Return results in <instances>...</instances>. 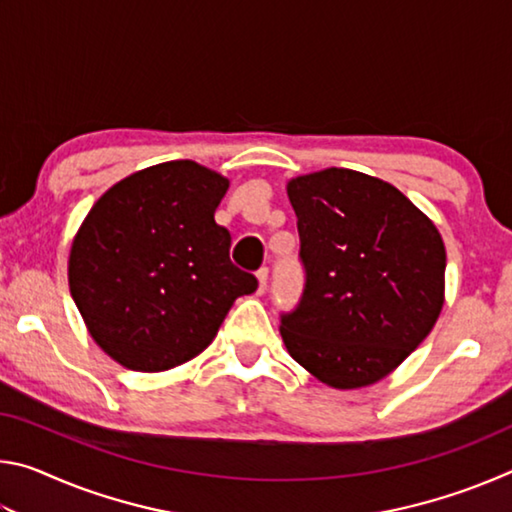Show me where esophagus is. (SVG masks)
Here are the masks:
<instances>
[{
  "mask_svg": "<svg viewBox=\"0 0 512 512\" xmlns=\"http://www.w3.org/2000/svg\"><path fill=\"white\" fill-rule=\"evenodd\" d=\"M257 282H259L257 293H264V289H266V282H268V268H266V266H264V268H259V271H257Z\"/></svg>",
  "mask_w": 512,
  "mask_h": 512,
  "instance_id": "obj_1",
  "label": "esophagus"
}]
</instances>
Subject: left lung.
<instances>
[{"instance_id": "1", "label": "left lung", "mask_w": 512, "mask_h": 512, "mask_svg": "<svg viewBox=\"0 0 512 512\" xmlns=\"http://www.w3.org/2000/svg\"><path fill=\"white\" fill-rule=\"evenodd\" d=\"M307 282L280 334L323 384L352 391L400 366L436 325L447 253L433 221L400 189L329 167L291 178Z\"/></svg>"}]
</instances>
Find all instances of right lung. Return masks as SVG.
Instances as JSON below:
<instances>
[{
	"label": "right lung",
	"instance_id": "add662e5",
	"mask_svg": "<svg viewBox=\"0 0 512 512\" xmlns=\"http://www.w3.org/2000/svg\"><path fill=\"white\" fill-rule=\"evenodd\" d=\"M228 187L203 164L171 160L119 180L83 219L69 293L92 339L124 368L162 372L194 359L232 302L257 289L214 221Z\"/></svg>",
	"mask_w": 512,
	"mask_h": 512
}]
</instances>
